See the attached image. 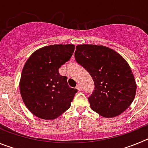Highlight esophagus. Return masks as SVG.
Segmentation results:
<instances>
[{
  "mask_svg": "<svg viewBox=\"0 0 148 148\" xmlns=\"http://www.w3.org/2000/svg\"><path fill=\"white\" fill-rule=\"evenodd\" d=\"M76 89L78 90H82V86L80 85V84H77V86H76Z\"/></svg>",
  "mask_w": 148,
  "mask_h": 148,
  "instance_id": "1",
  "label": "esophagus"
}]
</instances>
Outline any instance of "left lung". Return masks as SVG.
Returning a JSON list of instances; mask_svg holds the SVG:
<instances>
[{
	"label": "left lung",
	"mask_w": 148,
	"mask_h": 148,
	"mask_svg": "<svg viewBox=\"0 0 148 148\" xmlns=\"http://www.w3.org/2000/svg\"><path fill=\"white\" fill-rule=\"evenodd\" d=\"M75 49V60L95 84L88 98L91 109L104 118L121 114L132 104L136 92V82L129 64L106 46L80 44Z\"/></svg>",
	"instance_id": "left-lung-1"
}]
</instances>
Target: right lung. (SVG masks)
Masks as SVG:
<instances>
[{"label":"right lung","instance_id":"1","mask_svg":"<svg viewBox=\"0 0 148 148\" xmlns=\"http://www.w3.org/2000/svg\"><path fill=\"white\" fill-rule=\"evenodd\" d=\"M73 44H54L35 50L23 66L19 88L27 109L38 118L53 120L70 108L76 89L58 73L70 59Z\"/></svg>","mask_w":148,"mask_h":148}]
</instances>
